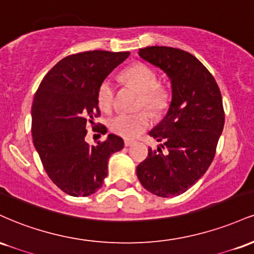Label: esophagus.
<instances>
[{"instance_id":"34e87169","label":"esophagus","mask_w":254,"mask_h":254,"mask_svg":"<svg viewBox=\"0 0 254 254\" xmlns=\"http://www.w3.org/2000/svg\"><path fill=\"white\" fill-rule=\"evenodd\" d=\"M124 144H125V147H130V145L133 144V141H130V139H125Z\"/></svg>"}]
</instances>
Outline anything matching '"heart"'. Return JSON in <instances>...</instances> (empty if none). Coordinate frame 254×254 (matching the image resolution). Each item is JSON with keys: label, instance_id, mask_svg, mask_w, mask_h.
Segmentation results:
<instances>
[{"label": "heart", "instance_id": "1", "mask_svg": "<svg viewBox=\"0 0 254 254\" xmlns=\"http://www.w3.org/2000/svg\"><path fill=\"white\" fill-rule=\"evenodd\" d=\"M122 78L141 93V106L153 112H160L167 106L168 92L161 84H157L155 71L143 63H136L125 69ZM116 88L110 78L101 82L98 90V104L101 110L110 111L113 106ZM151 125V116L147 111L127 115L118 113L109 119V127L116 135L124 138H135Z\"/></svg>", "mask_w": 254, "mask_h": 254}]
</instances>
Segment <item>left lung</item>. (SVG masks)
Listing matches in <instances>:
<instances>
[{
	"label": "left lung",
	"mask_w": 254,
	"mask_h": 254,
	"mask_svg": "<svg viewBox=\"0 0 254 254\" xmlns=\"http://www.w3.org/2000/svg\"><path fill=\"white\" fill-rule=\"evenodd\" d=\"M138 56L167 75L172 99L162 121L149 131L169 151L149 148L137 166L142 186L159 197L184 193L208 171L224 125L218 86L196 57L167 46L139 49Z\"/></svg>",
	"instance_id": "obj_1"
}]
</instances>
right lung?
I'll return each instance as SVG.
<instances>
[{"label": "right lung", "instance_id": "add662e5", "mask_svg": "<svg viewBox=\"0 0 254 254\" xmlns=\"http://www.w3.org/2000/svg\"><path fill=\"white\" fill-rule=\"evenodd\" d=\"M130 52L86 51L63 58L40 82L32 104V137L44 170L65 193L87 197L103 186L110 156L124 148L122 137L84 141L87 123L100 115L98 90ZM107 131V130H106Z\"/></svg>", "mask_w": 254, "mask_h": 254}]
</instances>
